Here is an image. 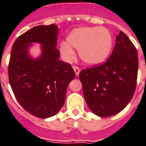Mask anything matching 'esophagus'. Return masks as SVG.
Masks as SVG:
<instances>
[{
	"instance_id": "1",
	"label": "esophagus",
	"mask_w": 146,
	"mask_h": 146,
	"mask_svg": "<svg viewBox=\"0 0 146 146\" xmlns=\"http://www.w3.org/2000/svg\"><path fill=\"white\" fill-rule=\"evenodd\" d=\"M73 70H74V71H75V73H76V76H78L79 73H80V69L78 66H73Z\"/></svg>"
}]
</instances>
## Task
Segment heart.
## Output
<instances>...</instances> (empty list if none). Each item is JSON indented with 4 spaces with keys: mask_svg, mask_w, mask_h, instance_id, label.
<instances>
[{
    "mask_svg": "<svg viewBox=\"0 0 146 146\" xmlns=\"http://www.w3.org/2000/svg\"><path fill=\"white\" fill-rule=\"evenodd\" d=\"M67 42L61 44V52L67 59H72L73 50L79 51L80 59L90 65L104 62L111 53L113 38L104 27H85L74 30L68 36Z\"/></svg>",
    "mask_w": 146,
    "mask_h": 146,
    "instance_id": "heart-1",
    "label": "heart"
}]
</instances>
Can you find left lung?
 <instances>
[{
  "mask_svg": "<svg viewBox=\"0 0 146 146\" xmlns=\"http://www.w3.org/2000/svg\"><path fill=\"white\" fill-rule=\"evenodd\" d=\"M138 67L136 48L121 31L106 62L84 69L79 74L89 108L102 117L122 111L136 88Z\"/></svg>",
  "mask_w": 146,
  "mask_h": 146,
  "instance_id": "obj_1",
  "label": "left lung"
}]
</instances>
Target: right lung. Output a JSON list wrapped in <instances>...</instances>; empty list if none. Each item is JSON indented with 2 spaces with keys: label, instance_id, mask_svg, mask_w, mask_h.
<instances>
[{
  "label": "right lung",
  "instance_id": "obj_1",
  "mask_svg": "<svg viewBox=\"0 0 146 146\" xmlns=\"http://www.w3.org/2000/svg\"><path fill=\"white\" fill-rule=\"evenodd\" d=\"M58 28L39 25L15 40L8 64L10 85L23 108L35 117H52L62 108L68 84L76 74L71 65L59 60ZM32 42L42 44V55L33 60L27 53Z\"/></svg>",
  "mask_w": 146,
  "mask_h": 146
}]
</instances>
